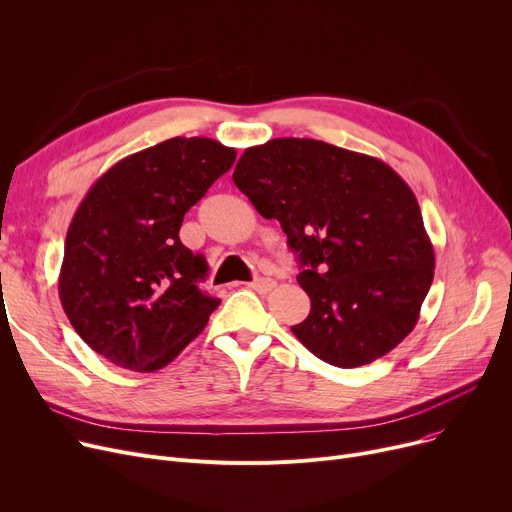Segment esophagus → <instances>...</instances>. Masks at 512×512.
I'll list each match as a JSON object with an SVG mask.
<instances>
[{
  "label": "esophagus",
  "instance_id": "esophagus-1",
  "mask_svg": "<svg viewBox=\"0 0 512 512\" xmlns=\"http://www.w3.org/2000/svg\"><path fill=\"white\" fill-rule=\"evenodd\" d=\"M249 286H251L255 292H259V294H267V292L276 288V280H272V278H257V280H253Z\"/></svg>",
  "mask_w": 512,
  "mask_h": 512
}]
</instances>
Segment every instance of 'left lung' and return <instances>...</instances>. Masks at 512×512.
Wrapping results in <instances>:
<instances>
[{
	"instance_id": "obj_1",
	"label": "left lung",
	"mask_w": 512,
	"mask_h": 512,
	"mask_svg": "<svg viewBox=\"0 0 512 512\" xmlns=\"http://www.w3.org/2000/svg\"><path fill=\"white\" fill-rule=\"evenodd\" d=\"M232 180L299 255L311 311L290 330L315 357L361 367L413 332L436 257L411 186L388 164L286 137L249 147Z\"/></svg>"
}]
</instances>
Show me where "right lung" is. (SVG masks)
Masks as SVG:
<instances>
[{
    "label": "right lung",
    "instance_id": "obj_1",
    "mask_svg": "<svg viewBox=\"0 0 512 512\" xmlns=\"http://www.w3.org/2000/svg\"><path fill=\"white\" fill-rule=\"evenodd\" d=\"M234 159L213 139L174 137L120 159L89 188L66 234L58 290L97 355L151 373L207 326L220 299L199 290L207 261L178 232Z\"/></svg>",
    "mask_w": 512,
    "mask_h": 512
}]
</instances>
